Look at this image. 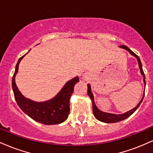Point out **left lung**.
I'll return each instance as SVG.
<instances>
[{"mask_svg": "<svg viewBox=\"0 0 153 153\" xmlns=\"http://www.w3.org/2000/svg\"><path fill=\"white\" fill-rule=\"evenodd\" d=\"M119 47H122V48H123V49H125L126 50H127L128 52H129V53H130L131 54H132V55H134V57H137V61H138L139 67H140V72H141V74L143 75L144 77V83H145V85H146V81H145V73H144V71L143 70V66H142V63H141V61H140V57H139L136 54L134 53V52H133L132 51L130 50V49H129L127 46H125V45H121V46H119ZM88 94L89 97L91 98V101H92L93 112H94V117H96L98 120L101 121V122H106V123H115V122H120V121H122V120H124V119L128 118L129 116H131L133 113H134L135 111L137 109V108L140 106V105L141 104L142 101H143V100L144 99L145 92H144L143 99H141L140 102L138 103L137 106L136 107H134L133 109L129 111L126 112V113L123 114H113L105 113V112H103V111H100L99 108L96 107V105H95L94 99V95H93V94H92V91H91V85H89V84H88Z\"/></svg>", "mask_w": 153, "mask_h": 153, "instance_id": "left-lung-1", "label": "left lung"}]
</instances>
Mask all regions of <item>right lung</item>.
<instances>
[{
  "instance_id": "right-lung-1",
  "label": "right lung",
  "mask_w": 153,
  "mask_h": 153,
  "mask_svg": "<svg viewBox=\"0 0 153 153\" xmlns=\"http://www.w3.org/2000/svg\"><path fill=\"white\" fill-rule=\"evenodd\" d=\"M24 56L25 54L19 58L12 78V88L19 107L31 119L42 124H57L65 122L70 113V97L74 91L75 83L79 81V78L75 77L68 81L60 92L50 101L42 103L34 102L26 99L21 94L15 82L19 62Z\"/></svg>"
}]
</instances>
